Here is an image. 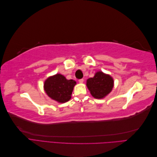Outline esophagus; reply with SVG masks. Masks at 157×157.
<instances>
[{
	"instance_id": "esophagus-1",
	"label": "esophagus",
	"mask_w": 157,
	"mask_h": 157,
	"mask_svg": "<svg viewBox=\"0 0 157 157\" xmlns=\"http://www.w3.org/2000/svg\"><path fill=\"white\" fill-rule=\"evenodd\" d=\"M78 82H79L80 83H82V82H84V79H83V78H81V79H79V80H78Z\"/></svg>"
}]
</instances>
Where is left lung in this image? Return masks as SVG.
<instances>
[{"mask_svg":"<svg viewBox=\"0 0 157 157\" xmlns=\"http://www.w3.org/2000/svg\"><path fill=\"white\" fill-rule=\"evenodd\" d=\"M86 85L94 98L101 99L111 92L113 88V80L111 76L99 71L93 78L87 80Z\"/></svg>","mask_w":157,"mask_h":157,"instance_id":"8db88e82","label":"left lung"}]
</instances>
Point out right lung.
I'll return each instance as SVG.
<instances>
[{"mask_svg":"<svg viewBox=\"0 0 157 157\" xmlns=\"http://www.w3.org/2000/svg\"><path fill=\"white\" fill-rule=\"evenodd\" d=\"M75 84V80H67L64 76L57 74L46 79L44 87L46 93L52 99L65 103L71 99Z\"/></svg>","mask_w":157,"mask_h":157,"instance_id":"1","label":"right lung"}]
</instances>
